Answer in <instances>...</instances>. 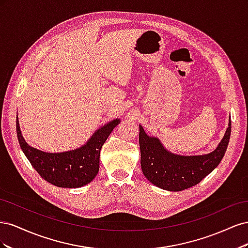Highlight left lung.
<instances>
[{"instance_id":"obj_1","label":"left lung","mask_w":248,"mask_h":248,"mask_svg":"<svg viewBox=\"0 0 248 248\" xmlns=\"http://www.w3.org/2000/svg\"><path fill=\"white\" fill-rule=\"evenodd\" d=\"M231 120L223 139L213 152L199 156H180L163 148L158 139L148 137L140 126L142 174L159 188L181 191L199 184L223 158L231 137Z\"/></svg>"}]
</instances>
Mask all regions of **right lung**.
I'll return each mask as SVG.
<instances>
[{
    "instance_id": "add662e5",
    "label": "right lung",
    "mask_w": 248,
    "mask_h": 248,
    "mask_svg": "<svg viewBox=\"0 0 248 248\" xmlns=\"http://www.w3.org/2000/svg\"><path fill=\"white\" fill-rule=\"evenodd\" d=\"M120 123L116 119L97 130L85 146L63 153H46L30 147L21 136L18 119L16 133L22 151L37 172L52 185L78 188L90 183L98 174L102 145Z\"/></svg>"
}]
</instances>
